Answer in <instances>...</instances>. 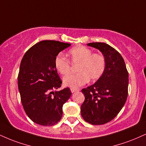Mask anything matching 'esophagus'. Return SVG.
I'll use <instances>...</instances> for the list:
<instances>
[{"mask_svg": "<svg viewBox=\"0 0 146 146\" xmlns=\"http://www.w3.org/2000/svg\"><path fill=\"white\" fill-rule=\"evenodd\" d=\"M71 92H76V91H79V89L71 88Z\"/></svg>", "mask_w": 146, "mask_h": 146, "instance_id": "1", "label": "esophagus"}]
</instances>
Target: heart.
<instances>
[{"label": "heart", "instance_id": "b5f03b06", "mask_svg": "<svg viewBox=\"0 0 146 146\" xmlns=\"http://www.w3.org/2000/svg\"><path fill=\"white\" fill-rule=\"evenodd\" d=\"M71 62L78 64L77 71L79 73L69 75L63 79L64 84L72 88H78L91 82L99 80L104 74L107 61L105 56L101 53H93L92 50L84 45L74 47L68 51ZM56 69L62 75L71 73V62L62 54H58L54 59Z\"/></svg>", "mask_w": 146, "mask_h": 146}]
</instances>
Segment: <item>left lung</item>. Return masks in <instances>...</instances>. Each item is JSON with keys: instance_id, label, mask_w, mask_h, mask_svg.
Wrapping results in <instances>:
<instances>
[{"instance_id": "8db88e82", "label": "left lung", "mask_w": 146, "mask_h": 146, "mask_svg": "<svg viewBox=\"0 0 146 146\" xmlns=\"http://www.w3.org/2000/svg\"><path fill=\"white\" fill-rule=\"evenodd\" d=\"M99 50L106 58V69L96 83L83 88L85 100L81 114L86 122L101 125L113 120L125 104L128 96L129 73L121 54L105 43L87 44Z\"/></svg>"}]
</instances>
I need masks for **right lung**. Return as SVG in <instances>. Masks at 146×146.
Returning a JSON list of instances; mask_svg holds the SVG:
<instances>
[{
	"label": "right lung",
	"mask_w": 146,
	"mask_h": 146,
	"mask_svg": "<svg viewBox=\"0 0 146 146\" xmlns=\"http://www.w3.org/2000/svg\"><path fill=\"white\" fill-rule=\"evenodd\" d=\"M70 45L58 41H42L23 56L17 78L18 89L23 108L35 123L53 126L62 116V106L71 92L67 87L53 92L62 82L54 66V59Z\"/></svg>",
	"instance_id": "1"
}]
</instances>
